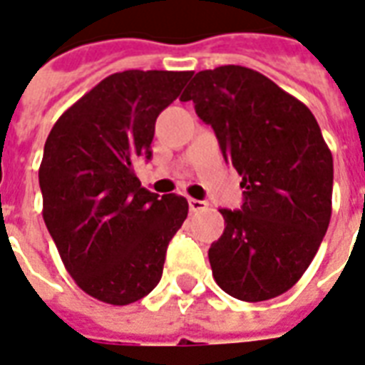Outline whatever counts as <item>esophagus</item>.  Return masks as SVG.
<instances>
[{
    "label": "esophagus",
    "mask_w": 365,
    "mask_h": 365,
    "mask_svg": "<svg viewBox=\"0 0 365 365\" xmlns=\"http://www.w3.org/2000/svg\"><path fill=\"white\" fill-rule=\"evenodd\" d=\"M188 207H190L192 213H200L203 209H207V202L203 200H194V197H188Z\"/></svg>",
    "instance_id": "esophagus-1"
}]
</instances>
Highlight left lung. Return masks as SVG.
<instances>
[{"mask_svg": "<svg viewBox=\"0 0 365 365\" xmlns=\"http://www.w3.org/2000/svg\"><path fill=\"white\" fill-rule=\"evenodd\" d=\"M180 101L213 127L242 175V209H221L225 232L209 247L215 282L259 303L297 284L331 219L333 158L307 106L267 76L219 66L194 76Z\"/></svg>", "mask_w": 365, "mask_h": 365, "instance_id": "obj_1", "label": "left lung"}]
</instances>
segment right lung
I'll return each instance as SVG.
<instances>
[{
  "mask_svg": "<svg viewBox=\"0 0 365 365\" xmlns=\"http://www.w3.org/2000/svg\"><path fill=\"white\" fill-rule=\"evenodd\" d=\"M192 72L125 70L104 78L56 120L39 165L43 221L68 274L108 304L148 295L188 215L177 194L140 186L133 163L150 160L160 112Z\"/></svg>",
  "mask_w": 365,
  "mask_h": 365,
  "instance_id": "obj_1",
  "label": "right lung"
}]
</instances>
